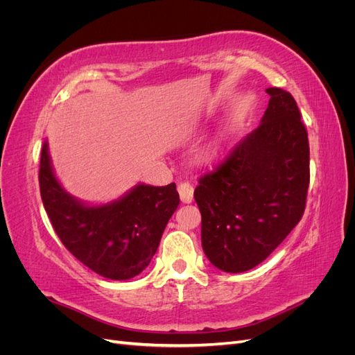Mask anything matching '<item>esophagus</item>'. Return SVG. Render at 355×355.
Returning <instances> with one entry per match:
<instances>
[{"label":"esophagus","mask_w":355,"mask_h":355,"mask_svg":"<svg viewBox=\"0 0 355 355\" xmlns=\"http://www.w3.org/2000/svg\"><path fill=\"white\" fill-rule=\"evenodd\" d=\"M178 192H179L182 202L189 204V202H192V200H194V187H192L189 182H180V184L178 185Z\"/></svg>","instance_id":"obj_1"}]
</instances>
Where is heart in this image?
I'll return each instance as SVG.
<instances>
[{
  "mask_svg": "<svg viewBox=\"0 0 355 355\" xmlns=\"http://www.w3.org/2000/svg\"><path fill=\"white\" fill-rule=\"evenodd\" d=\"M216 154H218V145H216V144H209V145L202 146V148L200 149L198 157H200L201 159H204V161H209V159L216 157Z\"/></svg>",
  "mask_w": 355,
  "mask_h": 355,
  "instance_id": "heart-1",
  "label": "heart"
}]
</instances>
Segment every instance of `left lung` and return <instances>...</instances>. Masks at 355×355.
<instances>
[{
  "label": "left lung",
  "instance_id": "obj_1",
  "mask_svg": "<svg viewBox=\"0 0 355 355\" xmlns=\"http://www.w3.org/2000/svg\"><path fill=\"white\" fill-rule=\"evenodd\" d=\"M271 96L261 124L213 173L200 178L201 244L220 271L244 272L283 243L305 210L309 145L293 96Z\"/></svg>",
  "mask_w": 355,
  "mask_h": 355
}]
</instances>
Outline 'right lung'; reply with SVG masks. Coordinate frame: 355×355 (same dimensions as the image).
<instances>
[{
    "instance_id": "add662e5",
    "label": "right lung",
    "mask_w": 355,
    "mask_h": 355,
    "mask_svg": "<svg viewBox=\"0 0 355 355\" xmlns=\"http://www.w3.org/2000/svg\"><path fill=\"white\" fill-rule=\"evenodd\" d=\"M38 178L42 204L63 245L110 280H128L145 270L180 201L175 184H137L111 202H84L58 180L47 141L41 149Z\"/></svg>"
}]
</instances>
